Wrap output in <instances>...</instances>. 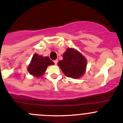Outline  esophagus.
<instances>
[{
    "label": "esophagus",
    "mask_w": 123,
    "mask_h": 123,
    "mask_svg": "<svg viewBox=\"0 0 123 123\" xmlns=\"http://www.w3.org/2000/svg\"><path fill=\"white\" fill-rule=\"evenodd\" d=\"M53 62H54V64H57V63H58V60H57H57H54V61H53Z\"/></svg>",
    "instance_id": "esophagus-1"
}]
</instances>
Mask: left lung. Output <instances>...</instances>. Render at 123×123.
<instances>
[{"label": "left lung", "mask_w": 123, "mask_h": 123, "mask_svg": "<svg viewBox=\"0 0 123 123\" xmlns=\"http://www.w3.org/2000/svg\"><path fill=\"white\" fill-rule=\"evenodd\" d=\"M58 65L66 76L78 78L84 74L87 61L78 51L72 48H68L63 54V60L59 62Z\"/></svg>", "instance_id": "obj_1"}]
</instances>
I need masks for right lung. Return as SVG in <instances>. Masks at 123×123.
I'll list each match as a JSON object with an SVG mask.
<instances>
[{
	"instance_id": "right-lung-1",
	"label": "right lung",
	"mask_w": 123,
	"mask_h": 123,
	"mask_svg": "<svg viewBox=\"0 0 123 123\" xmlns=\"http://www.w3.org/2000/svg\"><path fill=\"white\" fill-rule=\"evenodd\" d=\"M54 64V62L48 57H43L41 55H37V54H35L27 69L30 74L39 77L44 74L48 66L53 65Z\"/></svg>"
}]
</instances>
